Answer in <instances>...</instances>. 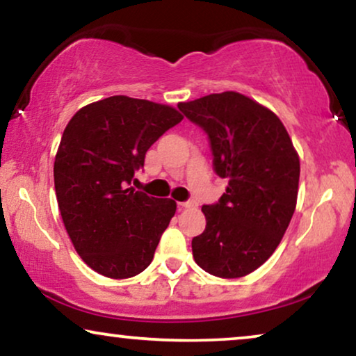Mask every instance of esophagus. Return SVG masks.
Listing matches in <instances>:
<instances>
[{
    "label": "esophagus",
    "instance_id": "esophagus-1",
    "mask_svg": "<svg viewBox=\"0 0 356 356\" xmlns=\"http://www.w3.org/2000/svg\"><path fill=\"white\" fill-rule=\"evenodd\" d=\"M194 204H196L194 201H184V202H178V206L181 209H188V207H193Z\"/></svg>",
    "mask_w": 356,
    "mask_h": 356
}]
</instances>
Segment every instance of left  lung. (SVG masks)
<instances>
[{
  "label": "left lung",
  "instance_id": "left-lung-1",
  "mask_svg": "<svg viewBox=\"0 0 356 356\" xmlns=\"http://www.w3.org/2000/svg\"><path fill=\"white\" fill-rule=\"evenodd\" d=\"M178 108L207 134L213 172L228 179L218 202L202 206L207 223L193 238L194 261L222 279L245 277L269 259L293 217L298 154L277 115L238 92Z\"/></svg>",
  "mask_w": 356,
  "mask_h": 356
}]
</instances>
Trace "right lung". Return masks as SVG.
Returning <instances> with one entry per match:
<instances>
[{
  "label": "right lung",
  "mask_w": 356,
  "mask_h": 356,
  "mask_svg": "<svg viewBox=\"0 0 356 356\" xmlns=\"http://www.w3.org/2000/svg\"><path fill=\"white\" fill-rule=\"evenodd\" d=\"M181 120L168 105L115 95L67 123L53 168L58 206L77 254L99 274L129 279L152 262L177 202L131 181L150 145Z\"/></svg>",
  "instance_id": "right-lung-1"
}]
</instances>
